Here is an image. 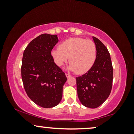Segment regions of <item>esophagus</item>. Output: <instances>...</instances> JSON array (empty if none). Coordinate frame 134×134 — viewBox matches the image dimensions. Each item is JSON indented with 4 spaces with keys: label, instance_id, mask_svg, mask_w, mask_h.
Returning <instances> with one entry per match:
<instances>
[{
    "label": "esophagus",
    "instance_id": "34e87169",
    "mask_svg": "<svg viewBox=\"0 0 134 134\" xmlns=\"http://www.w3.org/2000/svg\"><path fill=\"white\" fill-rule=\"evenodd\" d=\"M66 77H67V78H69V77H71V76L70 75V74H68V73H66Z\"/></svg>",
    "mask_w": 134,
    "mask_h": 134
}]
</instances>
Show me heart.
I'll return each mask as SVG.
<instances>
[{
  "label": "heart",
  "mask_w": 134,
  "mask_h": 134,
  "mask_svg": "<svg viewBox=\"0 0 134 134\" xmlns=\"http://www.w3.org/2000/svg\"><path fill=\"white\" fill-rule=\"evenodd\" d=\"M52 55L58 66H62L69 58V69L76 74H82L89 71L95 64L97 46L92 40L69 38L62 42L59 48L52 50Z\"/></svg>",
  "instance_id": "b5f03b06"
}]
</instances>
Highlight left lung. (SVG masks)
<instances>
[{
    "label": "left lung",
    "instance_id": "left-lung-1",
    "mask_svg": "<svg viewBox=\"0 0 134 134\" xmlns=\"http://www.w3.org/2000/svg\"><path fill=\"white\" fill-rule=\"evenodd\" d=\"M97 46V59L91 69L76 77L77 95L81 103L90 108L103 104L111 91L113 68L107 48L93 36Z\"/></svg>",
    "mask_w": 134,
    "mask_h": 134
}]
</instances>
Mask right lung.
Segmentation results:
<instances>
[{"mask_svg":"<svg viewBox=\"0 0 134 134\" xmlns=\"http://www.w3.org/2000/svg\"><path fill=\"white\" fill-rule=\"evenodd\" d=\"M58 42L56 34H42L30 42L23 55L21 69L26 92L33 102L46 108L60 103L67 80L51 55Z\"/></svg>","mask_w":134,"mask_h":134,"instance_id":"obj_1","label":"right lung"}]
</instances>
